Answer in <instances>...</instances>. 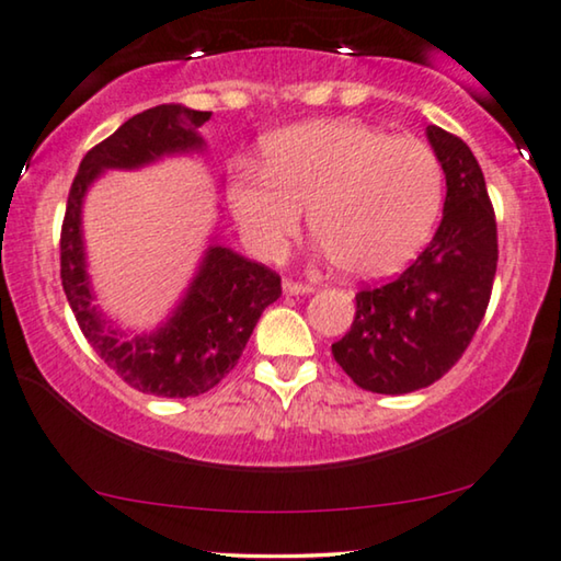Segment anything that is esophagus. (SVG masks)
Segmentation results:
<instances>
[{"mask_svg": "<svg viewBox=\"0 0 561 561\" xmlns=\"http://www.w3.org/2000/svg\"><path fill=\"white\" fill-rule=\"evenodd\" d=\"M316 288L310 283H296V280H283V293L286 296H304V293H313Z\"/></svg>", "mask_w": 561, "mask_h": 561, "instance_id": "1", "label": "esophagus"}]
</instances>
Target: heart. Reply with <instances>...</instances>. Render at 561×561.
<instances>
[{
    "label": "heart",
    "instance_id": "heart-1",
    "mask_svg": "<svg viewBox=\"0 0 561 561\" xmlns=\"http://www.w3.org/2000/svg\"><path fill=\"white\" fill-rule=\"evenodd\" d=\"M228 203L248 248L280 257L304 226L356 278L407 265L436 226L444 170L428 145L351 117L313 119L271 135L263 168L236 162Z\"/></svg>",
    "mask_w": 561,
    "mask_h": 561
}]
</instances>
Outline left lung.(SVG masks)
Returning a JSON list of instances; mask_svg holds the SVG:
<instances>
[{"label":"left lung","instance_id":"8db88e82","mask_svg":"<svg viewBox=\"0 0 561 561\" xmlns=\"http://www.w3.org/2000/svg\"><path fill=\"white\" fill-rule=\"evenodd\" d=\"M426 137L446 175L442 226L399 278L356 293L351 331L331 346L353 383L386 396L426 389L461 358L499 261L494 208L469 145L436 125Z\"/></svg>","mask_w":561,"mask_h":561}]
</instances>
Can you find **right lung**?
Returning <instances> with one entry per match:
<instances>
[{
	"mask_svg": "<svg viewBox=\"0 0 561 561\" xmlns=\"http://www.w3.org/2000/svg\"><path fill=\"white\" fill-rule=\"evenodd\" d=\"M210 112L158 105L119 125L84 154L67 197L59 238L62 288L94 353L133 389L165 399L210 391L238 364L257 318L280 298V278L210 240L185 296L150 333H127L94 304L82 238L84 195L102 172L137 170L172 154L205 150L197 127Z\"/></svg>",
	"mask_w": 561,
	"mask_h": 561,
	"instance_id": "obj_1",
	"label": "right lung"
}]
</instances>
